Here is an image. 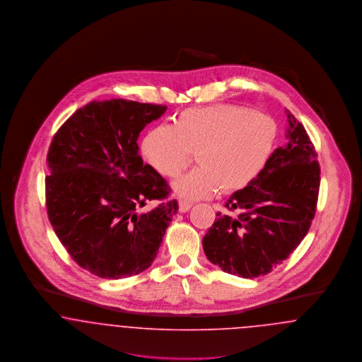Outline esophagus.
<instances>
[{"label": "esophagus", "instance_id": "esophagus-1", "mask_svg": "<svg viewBox=\"0 0 362 362\" xmlns=\"http://www.w3.org/2000/svg\"><path fill=\"white\" fill-rule=\"evenodd\" d=\"M177 204H179V210H180L182 213L189 211L191 206H192V204L189 202V201H186V199H177Z\"/></svg>", "mask_w": 362, "mask_h": 362}]
</instances>
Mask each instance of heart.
Returning a JSON list of instances; mask_svg holds the SVG:
<instances>
[{"instance_id":"b5f03b06","label":"heart","mask_w":362,"mask_h":362,"mask_svg":"<svg viewBox=\"0 0 362 362\" xmlns=\"http://www.w3.org/2000/svg\"><path fill=\"white\" fill-rule=\"evenodd\" d=\"M274 121L262 112L230 104L182 111L173 126H157L142 142L148 164L175 179L197 153L198 168L175 183L179 195L201 199L223 189L229 194L250 186L266 167L276 144Z\"/></svg>"}]
</instances>
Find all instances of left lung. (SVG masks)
Returning <instances> with one entry per match:
<instances>
[{
    "mask_svg": "<svg viewBox=\"0 0 362 362\" xmlns=\"http://www.w3.org/2000/svg\"><path fill=\"white\" fill-rule=\"evenodd\" d=\"M288 142L270 156L258 177L236 191L204 236L207 259L225 273H270L297 248L315 217L320 165L304 126L286 111Z\"/></svg>",
    "mask_w": 362,
    "mask_h": 362,
    "instance_id": "1",
    "label": "left lung"
}]
</instances>
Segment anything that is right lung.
I'll list each match as a JSON object with an SVG mask.
<instances>
[{
  "instance_id": "1",
  "label": "right lung",
  "mask_w": 362,
  "mask_h": 362,
  "mask_svg": "<svg viewBox=\"0 0 362 362\" xmlns=\"http://www.w3.org/2000/svg\"><path fill=\"white\" fill-rule=\"evenodd\" d=\"M167 105L90 102L54 134L46 207L57 238L89 273L119 279L146 270L177 213L171 187L138 153L142 129ZM153 200L146 214L139 209Z\"/></svg>"
}]
</instances>
